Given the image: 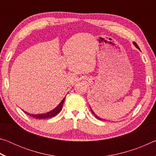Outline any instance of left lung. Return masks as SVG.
Wrapping results in <instances>:
<instances>
[{
	"label": "left lung",
	"instance_id": "8db88e82",
	"mask_svg": "<svg viewBox=\"0 0 156 156\" xmlns=\"http://www.w3.org/2000/svg\"><path fill=\"white\" fill-rule=\"evenodd\" d=\"M133 44H134V45H135V47H136V48H138V49H140V48H139V47H138V44H137L136 43H135V42H133ZM90 109H91V113H92V114H94V116H95V117H96V118H98V119H99V120H103V119H102V118H100V117H98V115H96V114H95V113L94 112V111L93 110H92L91 109V108L90 107Z\"/></svg>",
	"mask_w": 156,
	"mask_h": 156
}]
</instances>
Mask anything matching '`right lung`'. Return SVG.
<instances>
[{"label": "right lung", "instance_id": "obj_1", "mask_svg": "<svg viewBox=\"0 0 156 156\" xmlns=\"http://www.w3.org/2000/svg\"><path fill=\"white\" fill-rule=\"evenodd\" d=\"M65 99V97L62 100V101L60 102V103L56 107H55L54 109L50 111V112H49L41 113V114H32V113H29L26 112H25V113H26L27 115L31 116V117L36 118V119H45V118H49L54 117L55 115H56L60 111H61L63 103H64Z\"/></svg>", "mask_w": 156, "mask_h": 156}]
</instances>
